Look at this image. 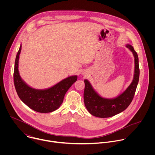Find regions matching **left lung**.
Masks as SVG:
<instances>
[{
    "instance_id": "obj_1",
    "label": "left lung",
    "mask_w": 155,
    "mask_h": 155,
    "mask_svg": "<svg viewBox=\"0 0 155 155\" xmlns=\"http://www.w3.org/2000/svg\"><path fill=\"white\" fill-rule=\"evenodd\" d=\"M134 56V74L132 81L127 89L115 98L106 99L100 96L93 89L91 83L87 80H84V102L87 111L91 115L99 118H108L118 114L131 103L134 98L139 79V66L137 53L132 45H126Z\"/></svg>"
}]
</instances>
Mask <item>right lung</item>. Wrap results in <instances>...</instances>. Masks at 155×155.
Returning a JSON list of instances; mask_svg holds the SVG:
<instances>
[{
    "label": "right lung",
    "instance_id": "right-lung-1",
    "mask_svg": "<svg viewBox=\"0 0 155 155\" xmlns=\"http://www.w3.org/2000/svg\"><path fill=\"white\" fill-rule=\"evenodd\" d=\"M21 50V45L16 54L13 74L15 87L19 97L37 112L50 113L54 111L62 104L66 92L77 80V76L69 77L48 89H34L28 86L19 75L18 62Z\"/></svg>",
    "mask_w": 155,
    "mask_h": 155
}]
</instances>
